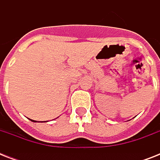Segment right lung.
Segmentation results:
<instances>
[{"mask_svg":"<svg viewBox=\"0 0 160 160\" xmlns=\"http://www.w3.org/2000/svg\"><path fill=\"white\" fill-rule=\"evenodd\" d=\"M30 119V120H31L32 122H37L36 120H33V119ZM46 122H47V121H46Z\"/></svg>","mask_w":160,"mask_h":160,"instance_id":"1","label":"right lung"}]
</instances>
